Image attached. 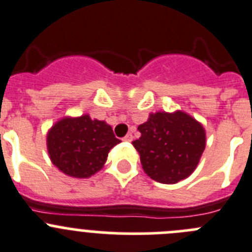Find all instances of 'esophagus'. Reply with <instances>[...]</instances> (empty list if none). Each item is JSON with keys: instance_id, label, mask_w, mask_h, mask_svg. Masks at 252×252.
<instances>
[{"instance_id": "1", "label": "esophagus", "mask_w": 252, "mask_h": 252, "mask_svg": "<svg viewBox=\"0 0 252 252\" xmlns=\"http://www.w3.org/2000/svg\"><path fill=\"white\" fill-rule=\"evenodd\" d=\"M122 140H124V141H126V142H131V141L133 140V136L131 135V133H127V135L125 136V137L122 138Z\"/></svg>"}]
</instances>
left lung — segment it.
Returning a JSON list of instances; mask_svg holds the SVG:
<instances>
[{"label":"left lung","instance_id":"8db88e82","mask_svg":"<svg viewBox=\"0 0 252 252\" xmlns=\"http://www.w3.org/2000/svg\"><path fill=\"white\" fill-rule=\"evenodd\" d=\"M133 141L148 177L163 184L178 183L196 168L205 148L202 124L183 111L151 114Z\"/></svg>","mask_w":252,"mask_h":252}]
</instances>
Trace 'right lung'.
Listing matches in <instances>:
<instances>
[{"label":"right lung","instance_id":"right-lung-1","mask_svg":"<svg viewBox=\"0 0 252 252\" xmlns=\"http://www.w3.org/2000/svg\"><path fill=\"white\" fill-rule=\"evenodd\" d=\"M121 141L105 121L89 115L64 117L47 135L52 163L74 178H89L104 167L110 150Z\"/></svg>","mask_w":252,"mask_h":252}]
</instances>
